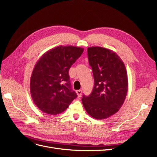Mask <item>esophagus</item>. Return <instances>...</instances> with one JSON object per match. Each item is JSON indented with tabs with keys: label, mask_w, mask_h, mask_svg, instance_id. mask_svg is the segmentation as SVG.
I'll use <instances>...</instances> for the list:
<instances>
[{
	"label": "esophagus",
	"mask_w": 157,
	"mask_h": 157,
	"mask_svg": "<svg viewBox=\"0 0 157 157\" xmlns=\"http://www.w3.org/2000/svg\"><path fill=\"white\" fill-rule=\"evenodd\" d=\"M76 93H77V96H78V98H80V96H82V90H77V91H76Z\"/></svg>",
	"instance_id": "obj_1"
}]
</instances>
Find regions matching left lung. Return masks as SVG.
I'll use <instances>...</instances> for the list:
<instances>
[{
    "instance_id": "left-lung-1",
    "label": "left lung",
    "mask_w": 157,
    "mask_h": 157,
    "mask_svg": "<svg viewBox=\"0 0 157 157\" xmlns=\"http://www.w3.org/2000/svg\"><path fill=\"white\" fill-rule=\"evenodd\" d=\"M87 52L94 86L90 96H83L82 104L90 116L105 119L118 112L124 103L128 88L127 71L113 50L92 46Z\"/></svg>"
}]
</instances>
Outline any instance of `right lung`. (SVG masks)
Returning a JSON list of instances; mask_svg holds the SVG:
<instances>
[{
	"mask_svg": "<svg viewBox=\"0 0 157 157\" xmlns=\"http://www.w3.org/2000/svg\"><path fill=\"white\" fill-rule=\"evenodd\" d=\"M83 51L80 47L59 46L45 52L38 60L31 77L30 92L40 111L58 115L77 97L71 89L69 70Z\"/></svg>",
	"mask_w": 157,
	"mask_h": 157,
	"instance_id": "obj_1",
	"label": "right lung"
}]
</instances>
